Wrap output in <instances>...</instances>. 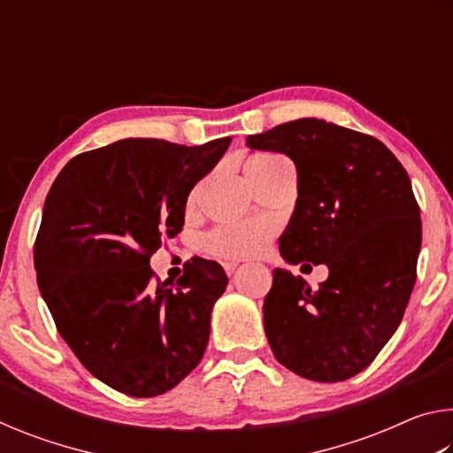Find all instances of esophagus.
<instances>
[{
    "label": "esophagus",
    "mask_w": 453,
    "mask_h": 453,
    "mask_svg": "<svg viewBox=\"0 0 453 453\" xmlns=\"http://www.w3.org/2000/svg\"><path fill=\"white\" fill-rule=\"evenodd\" d=\"M237 265H240L237 262H224V270L227 275H232L237 270Z\"/></svg>",
    "instance_id": "1"
}]
</instances>
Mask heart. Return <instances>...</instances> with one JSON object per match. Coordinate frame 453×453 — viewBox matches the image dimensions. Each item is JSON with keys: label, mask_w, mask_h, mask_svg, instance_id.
<instances>
[{"label": "heart", "mask_w": 453, "mask_h": 453, "mask_svg": "<svg viewBox=\"0 0 453 453\" xmlns=\"http://www.w3.org/2000/svg\"><path fill=\"white\" fill-rule=\"evenodd\" d=\"M281 156L275 153H256L245 162V175H251L264 167L275 162H281ZM270 240V227L262 221H237V224H227L205 237V250L218 257H248L265 248Z\"/></svg>", "instance_id": "heart-1"}]
</instances>
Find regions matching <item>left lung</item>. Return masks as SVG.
Instances as JSON below:
<instances>
[{"mask_svg": "<svg viewBox=\"0 0 453 453\" xmlns=\"http://www.w3.org/2000/svg\"><path fill=\"white\" fill-rule=\"evenodd\" d=\"M245 143L296 164L297 199L280 237L281 257L329 270L318 289L273 270L264 300L273 356L305 380L354 378L394 335L416 283L421 219L408 172L375 137L316 118Z\"/></svg>", "mask_w": 453, "mask_h": 453, "instance_id": "obj_1", "label": "left lung"}]
</instances>
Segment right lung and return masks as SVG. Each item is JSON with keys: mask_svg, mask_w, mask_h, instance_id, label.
<instances>
[{"mask_svg": "<svg viewBox=\"0 0 453 453\" xmlns=\"http://www.w3.org/2000/svg\"><path fill=\"white\" fill-rule=\"evenodd\" d=\"M229 142L119 140L70 159L45 197L40 294L83 367L121 394H165L203 357L224 267L191 257L178 281L156 283L150 257L181 232L189 191Z\"/></svg>", "mask_w": 453, "mask_h": 453, "instance_id": "right-lung-1", "label": "right lung"}]
</instances>
